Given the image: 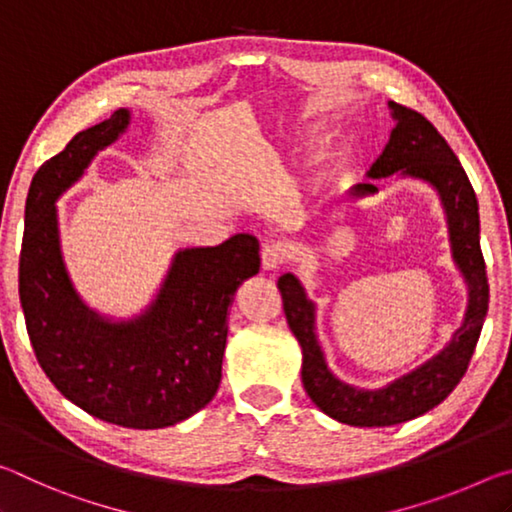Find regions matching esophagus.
<instances>
[{"label": "esophagus", "instance_id": "obj_1", "mask_svg": "<svg viewBox=\"0 0 512 512\" xmlns=\"http://www.w3.org/2000/svg\"><path fill=\"white\" fill-rule=\"evenodd\" d=\"M290 258V251L288 245H283V242H270V245H265L261 251V263H263V270H279L281 265H286Z\"/></svg>", "mask_w": 512, "mask_h": 512}]
</instances>
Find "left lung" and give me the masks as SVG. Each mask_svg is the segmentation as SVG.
Returning <instances> with one entry per match:
<instances>
[{
    "instance_id": "8db88e82",
    "label": "left lung",
    "mask_w": 512,
    "mask_h": 512,
    "mask_svg": "<svg viewBox=\"0 0 512 512\" xmlns=\"http://www.w3.org/2000/svg\"><path fill=\"white\" fill-rule=\"evenodd\" d=\"M397 127L392 129L383 154L372 163L367 177L383 179L401 170L406 177L422 179L438 190L447 213L451 251L469 290L465 322L451 335L449 345L417 370L399 376L379 390H360L335 379L315 335V306L297 276L283 274L279 283L283 311L290 331L301 345V381L313 404L333 420L351 426H392L424 415L449 397L467 372L488 315V274L479 242V201L463 165L447 140L422 113L390 102ZM374 181L351 188L354 197L374 195Z\"/></svg>"
}]
</instances>
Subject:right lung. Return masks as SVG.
<instances>
[{"label":"right lung","instance_id":"obj_1","mask_svg":"<svg viewBox=\"0 0 512 512\" xmlns=\"http://www.w3.org/2000/svg\"><path fill=\"white\" fill-rule=\"evenodd\" d=\"M127 127L129 111L120 108L79 131L33 174L24 206L20 304L38 365L65 399L117 426L163 429L215 397L229 306L240 283L258 272L261 256L249 233L217 247L183 249L154 304L136 320L111 322L90 311L65 272L54 204Z\"/></svg>","mask_w":512,"mask_h":512}]
</instances>
